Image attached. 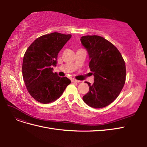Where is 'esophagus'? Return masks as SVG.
I'll list each match as a JSON object with an SVG mask.
<instances>
[{"label": "esophagus", "mask_w": 147, "mask_h": 147, "mask_svg": "<svg viewBox=\"0 0 147 147\" xmlns=\"http://www.w3.org/2000/svg\"><path fill=\"white\" fill-rule=\"evenodd\" d=\"M72 82H73V83H80L81 82L80 81H79V80H76V79H72Z\"/></svg>", "instance_id": "1"}]
</instances>
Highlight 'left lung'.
<instances>
[{
  "label": "left lung",
  "mask_w": 147,
  "mask_h": 147,
  "mask_svg": "<svg viewBox=\"0 0 147 147\" xmlns=\"http://www.w3.org/2000/svg\"><path fill=\"white\" fill-rule=\"evenodd\" d=\"M82 45L90 57L89 67L94 77L92 84L83 97L85 103L93 108H103L117 98L126 81V65L122 55L113 44L98 35L81 37Z\"/></svg>",
  "instance_id": "1"
}]
</instances>
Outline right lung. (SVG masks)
Instances as JSON below:
<instances>
[{"mask_svg": "<svg viewBox=\"0 0 147 147\" xmlns=\"http://www.w3.org/2000/svg\"><path fill=\"white\" fill-rule=\"evenodd\" d=\"M72 37L71 34L53 32L35 39L23 57L22 72L26 88L33 98L42 104L54 102L71 83L67 77L53 72L57 55Z\"/></svg>", "mask_w": 147, "mask_h": 147, "instance_id": "right-lung-1", "label": "right lung"}]
</instances>
